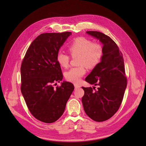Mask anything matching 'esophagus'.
I'll use <instances>...</instances> for the list:
<instances>
[{
    "mask_svg": "<svg viewBox=\"0 0 146 146\" xmlns=\"http://www.w3.org/2000/svg\"><path fill=\"white\" fill-rule=\"evenodd\" d=\"M74 88H75V89H78V88H79L80 87L79 85H76V84H74Z\"/></svg>",
    "mask_w": 146,
    "mask_h": 146,
    "instance_id": "34e87169",
    "label": "esophagus"
}]
</instances>
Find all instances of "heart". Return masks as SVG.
<instances>
[{
  "mask_svg": "<svg viewBox=\"0 0 146 146\" xmlns=\"http://www.w3.org/2000/svg\"><path fill=\"white\" fill-rule=\"evenodd\" d=\"M69 52L72 57L78 56V64L79 66L72 67L65 73L67 80L74 83L80 82L82 76L86 72V67L92 68L95 67L101 60L103 55L102 45L98 42H92L84 37L76 38L68 46ZM58 63L63 67H67L70 58L63 52L57 55Z\"/></svg>",
  "mask_w": 146,
  "mask_h": 146,
  "instance_id": "heart-1",
  "label": "heart"
}]
</instances>
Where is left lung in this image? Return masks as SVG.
<instances>
[{
    "instance_id": "left-lung-1",
    "label": "left lung",
    "mask_w": 146,
    "mask_h": 146,
    "mask_svg": "<svg viewBox=\"0 0 146 146\" xmlns=\"http://www.w3.org/2000/svg\"><path fill=\"white\" fill-rule=\"evenodd\" d=\"M86 33L102 44L103 55L101 62L85 79L99 88L94 91L91 87H82L85 94L82 101L87 115L95 121L102 122L112 117L122 101L127 88L124 58L110 36L98 31Z\"/></svg>"
}]
</instances>
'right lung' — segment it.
I'll return each instance as SVG.
<instances>
[{
	"label": "right lung",
	"instance_id": "obj_1",
	"mask_svg": "<svg viewBox=\"0 0 146 146\" xmlns=\"http://www.w3.org/2000/svg\"><path fill=\"white\" fill-rule=\"evenodd\" d=\"M70 32L45 33L38 36L28 48L21 67V92L33 115L52 123L62 115L74 89L63 81L54 89L52 85L63 79L57 55Z\"/></svg>",
	"mask_w": 146,
	"mask_h": 146
}]
</instances>
